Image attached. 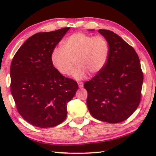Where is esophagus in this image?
<instances>
[{
  "label": "esophagus",
  "mask_w": 156,
  "mask_h": 156,
  "mask_svg": "<svg viewBox=\"0 0 156 156\" xmlns=\"http://www.w3.org/2000/svg\"><path fill=\"white\" fill-rule=\"evenodd\" d=\"M78 86L80 88L83 87V83H78Z\"/></svg>",
  "instance_id": "obj_1"
}]
</instances>
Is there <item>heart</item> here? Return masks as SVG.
Segmentation results:
<instances>
[{
  "label": "heart",
  "instance_id": "obj_1",
  "mask_svg": "<svg viewBox=\"0 0 156 156\" xmlns=\"http://www.w3.org/2000/svg\"><path fill=\"white\" fill-rule=\"evenodd\" d=\"M109 54L110 45L106 37L76 32L63 41L62 48L55 47L52 50L51 61L62 75L69 74L75 62L72 76L76 80H81L88 72L99 73L106 65Z\"/></svg>",
  "mask_w": 156,
  "mask_h": 156
}]
</instances>
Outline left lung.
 <instances>
[{"label": "left lung", "instance_id": "left-lung-1", "mask_svg": "<svg viewBox=\"0 0 156 156\" xmlns=\"http://www.w3.org/2000/svg\"><path fill=\"white\" fill-rule=\"evenodd\" d=\"M110 45L105 67L87 81V105L94 118L109 123L127 119L141 100L143 73L135 49L112 31L99 30Z\"/></svg>", "mask_w": 156, "mask_h": 156}]
</instances>
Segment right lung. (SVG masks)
Returning <instances> with one entry per match:
<instances>
[{
    "label": "right lung",
    "instance_id": "1",
    "mask_svg": "<svg viewBox=\"0 0 156 156\" xmlns=\"http://www.w3.org/2000/svg\"><path fill=\"white\" fill-rule=\"evenodd\" d=\"M69 30L65 27L30 37L16 53L10 67L11 93L19 114L37 127L60 125L78 83L65 78L51 61V54Z\"/></svg>",
    "mask_w": 156,
    "mask_h": 156
}]
</instances>
